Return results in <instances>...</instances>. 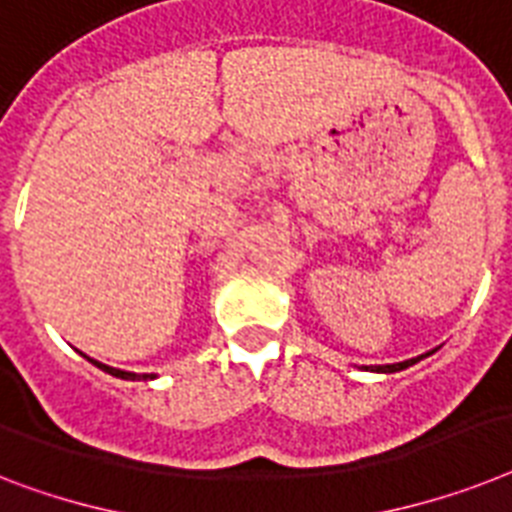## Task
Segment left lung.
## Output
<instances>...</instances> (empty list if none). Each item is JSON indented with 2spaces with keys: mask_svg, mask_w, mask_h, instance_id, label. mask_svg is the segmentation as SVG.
<instances>
[{
  "mask_svg": "<svg viewBox=\"0 0 512 512\" xmlns=\"http://www.w3.org/2000/svg\"><path fill=\"white\" fill-rule=\"evenodd\" d=\"M424 356L418 358H411V361H403V363H387V366H366L369 371H379V374H392V371H403L408 369V366H413L416 361H421Z\"/></svg>",
  "mask_w": 512,
  "mask_h": 512,
  "instance_id": "8db88e82",
  "label": "left lung"
}]
</instances>
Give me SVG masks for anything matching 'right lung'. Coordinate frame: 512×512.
<instances>
[{
    "label": "right lung",
    "instance_id": "obj_1",
    "mask_svg": "<svg viewBox=\"0 0 512 512\" xmlns=\"http://www.w3.org/2000/svg\"><path fill=\"white\" fill-rule=\"evenodd\" d=\"M91 363H94V366H99L101 371H107V374H112V377H120V379H154V374H133V371H122V369H112V366H107V363H99V361H94V358H91Z\"/></svg>",
    "mask_w": 512,
    "mask_h": 512
}]
</instances>
